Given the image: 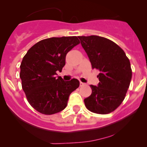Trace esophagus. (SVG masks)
Instances as JSON below:
<instances>
[{
	"mask_svg": "<svg viewBox=\"0 0 147 147\" xmlns=\"http://www.w3.org/2000/svg\"><path fill=\"white\" fill-rule=\"evenodd\" d=\"M79 84H80V86H82L85 85V84L83 83V82H80V83H79Z\"/></svg>",
	"mask_w": 147,
	"mask_h": 147,
	"instance_id": "esophagus-1",
	"label": "esophagus"
}]
</instances>
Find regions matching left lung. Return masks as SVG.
<instances>
[{
  "label": "left lung",
  "mask_w": 147,
  "mask_h": 147,
  "mask_svg": "<svg viewBox=\"0 0 147 147\" xmlns=\"http://www.w3.org/2000/svg\"><path fill=\"white\" fill-rule=\"evenodd\" d=\"M92 69L99 70L98 86L84 99L88 110L97 114L113 112L122 104L129 89L132 70L125 52L113 41L95 36H79Z\"/></svg>",
  "instance_id": "1"
}]
</instances>
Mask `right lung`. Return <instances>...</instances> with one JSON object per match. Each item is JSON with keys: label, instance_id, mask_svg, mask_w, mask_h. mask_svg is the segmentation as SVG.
Listing matches in <instances>:
<instances>
[{"label": "right lung", "instance_id": "obj_1", "mask_svg": "<svg viewBox=\"0 0 147 147\" xmlns=\"http://www.w3.org/2000/svg\"><path fill=\"white\" fill-rule=\"evenodd\" d=\"M79 43L77 36L52 37L34 45L23 57L20 66L22 88L38 112L52 115L63 111L70 93L79 86L77 79L64 82L55 76L65 65L67 53Z\"/></svg>", "mask_w": 147, "mask_h": 147}]
</instances>
